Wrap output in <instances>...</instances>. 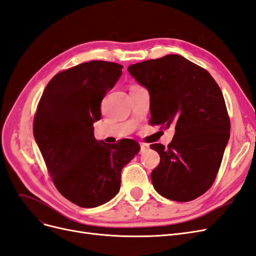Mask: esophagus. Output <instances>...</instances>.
I'll return each instance as SVG.
<instances>
[{"mask_svg": "<svg viewBox=\"0 0 256 256\" xmlns=\"http://www.w3.org/2000/svg\"><path fill=\"white\" fill-rule=\"evenodd\" d=\"M140 146H141V150H142V152H145V150L150 147L148 144H145V143H141Z\"/></svg>", "mask_w": 256, "mask_h": 256, "instance_id": "obj_1", "label": "esophagus"}]
</instances>
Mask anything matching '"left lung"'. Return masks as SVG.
<instances>
[{"label": "left lung", "instance_id": "obj_1", "mask_svg": "<svg viewBox=\"0 0 256 256\" xmlns=\"http://www.w3.org/2000/svg\"><path fill=\"white\" fill-rule=\"evenodd\" d=\"M150 97V124L175 127L166 147L152 144L160 156L152 172L154 190L176 202L205 193L219 171L230 124L218 84L205 69L177 54L128 67Z\"/></svg>", "mask_w": 256, "mask_h": 256}]
</instances>
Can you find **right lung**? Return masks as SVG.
Listing matches in <instances>:
<instances>
[{
    "label": "right lung",
    "instance_id": "obj_1",
    "mask_svg": "<svg viewBox=\"0 0 256 256\" xmlns=\"http://www.w3.org/2000/svg\"><path fill=\"white\" fill-rule=\"evenodd\" d=\"M122 69L112 62L90 60L60 72L38 104L33 132L50 176L62 196L83 208L118 194L122 168L140 152L130 138L106 144L94 136L100 104Z\"/></svg>",
    "mask_w": 256,
    "mask_h": 256
}]
</instances>
